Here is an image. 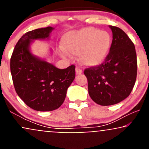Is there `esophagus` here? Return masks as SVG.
I'll return each mask as SVG.
<instances>
[{
    "mask_svg": "<svg viewBox=\"0 0 149 149\" xmlns=\"http://www.w3.org/2000/svg\"><path fill=\"white\" fill-rule=\"evenodd\" d=\"M82 73H83V71H82V69H80V68L78 67V66H77V67L76 68V75H80V74H81Z\"/></svg>",
    "mask_w": 149,
    "mask_h": 149,
    "instance_id": "obj_1",
    "label": "esophagus"
}]
</instances>
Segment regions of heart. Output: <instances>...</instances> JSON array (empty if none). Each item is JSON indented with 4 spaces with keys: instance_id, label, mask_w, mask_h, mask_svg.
I'll use <instances>...</instances> for the list:
<instances>
[{
    "instance_id": "1",
    "label": "heart",
    "mask_w": 149,
    "mask_h": 149,
    "mask_svg": "<svg viewBox=\"0 0 149 149\" xmlns=\"http://www.w3.org/2000/svg\"><path fill=\"white\" fill-rule=\"evenodd\" d=\"M65 50H61V57L66 58L69 54L79 55V60L86 66H96L107 58L112 38L110 33L93 27H86L78 31L69 32L62 40Z\"/></svg>"
}]
</instances>
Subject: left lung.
Returning a JSON list of instances; mask_svg holds the SVG:
<instances>
[{
  "label": "left lung",
  "mask_w": 149,
  "mask_h": 149,
  "mask_svg": "<svg viewBox=\"0 0 149 149\" xmlns=\"http://www.w3.org/2000/svg\"><path fill=\"white\" fill-rule=\"evenodd\" d=\"M109 27L113 40L109 54L100 66L84 71L89 95L102 106L113 105L127 98L134 88L137 73L134 43L118 27Z\"/></svg>",
  "instance_id": "obj_1"
}]
</instances>
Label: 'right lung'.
<instances>
[{"label": "right lung", "mask_w": 149, "mask_h": 149, "mask_svg": "<svg viewBox=\"0 0 149 149\" xmlns=\"http://www.w3.org/2000/svg\"><path fill=\"white\" fill-rule=\"evenodd\" d=\"M53 29L48 26L24 34L10 59L15 91L28 107L38 111H51L60 107L76 76L74 65L59 69L31 52L33 40L48 39Z\"/></svg>", "instance_id": "right-lung-1"}]
</instances>
